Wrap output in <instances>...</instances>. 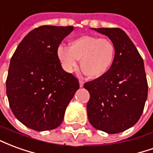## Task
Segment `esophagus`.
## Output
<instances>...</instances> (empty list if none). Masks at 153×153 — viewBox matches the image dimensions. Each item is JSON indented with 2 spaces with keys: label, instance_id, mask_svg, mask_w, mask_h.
I'll return each mask as SVG.
<instances>
[{
  "label": "esophagus",
  "instance_id": "obj_1",
  "mask_svg": "<svg viewBox=\"0 0 153 153\" xmlns=\"http://www.w3.org/2000/svg\"><path fill=\"white\" fill-rule=\"evenodd\" d=\"M83 84H84V82H83V80L80 79L79 80V86L82 88V87H83Z\"/></svg>",
  "mask_w": 153,
  "mask_h": 153
}]
</instances>
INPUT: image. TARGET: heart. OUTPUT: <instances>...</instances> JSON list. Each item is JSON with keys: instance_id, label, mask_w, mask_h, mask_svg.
Returning <instances> with one entry per match:
<instances>
[{"instance_id": "obj_1", "label": "heart", "mask_w": 153, "mask_h": 153, "mask_svg": "<svg viewBox=\"0 0 153 153\" xmlns=\"http://www.w3.org/2000/svg\"><path fill=\"white\" fill-rule=\"evenodd\" d=\"M115 56V44L108 38L83 35L71 41L70 47H57V56L64 69L71 72L81 59V69L87 76L99 78L111 69Z\"/></svg>"}]
</instances>
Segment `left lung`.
<instances>
[{
  "mask_svg": "<svg viewBox=\"0 0 153 153\" xmlns=\"http://www.w3.org/2000/svg\"><path fill=\"white\" fill-rule=\"evenodd\" d=\"M94 30L108 36L115 44V56L111 69L104 75L83 85L90 93L88 117L97 129L117 134L134 125L143 111L148 88L144 64L122 29Z\"/></svg>",
  "mask_w": 153,
  "mask_h": 153,
  "instance_id": "1",
  "label": "left lung"
}]
</instances>
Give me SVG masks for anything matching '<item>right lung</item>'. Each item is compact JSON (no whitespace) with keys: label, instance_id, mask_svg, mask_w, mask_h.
<instances>
[{"label":"right lung","instance_id":"right-lung-1","mask_svg":"<svg viewBox=\"0 0 153 153\" xmlns=\"http://www.w3.org/2000/svg\"><path fill=\"white\" fill-rule=\"evenodd\" d=\"M73 30V26H40L25 36L12 56L6 79L9 104L15 117L32 129L57 128L79 88L57 56V47Z\"/></svg>","mask_w":153,"mask_h":153}]
</instances>
